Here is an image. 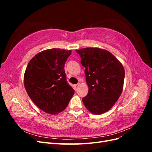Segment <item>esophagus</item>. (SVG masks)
<instances>
[{"mask_svg": "<svg viewBox=\"0 0 152 152\" xmlns=\"http://www.w3.org/2000/svg\"><path fill=\"white\" fill-rule=\"evenodd\" d=\"M80 86V84L79 83H78L77 84H75V89H77L78 88H79Z\"/></svg>", "mask_w": 152, "mask_h": 152, "instance_id": "1", "label": "esophagus"}]
</instances>
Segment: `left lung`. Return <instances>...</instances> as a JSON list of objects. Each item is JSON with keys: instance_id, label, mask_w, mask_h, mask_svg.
<instances>
[{"instance_id": "obj_1", "label": "left lung", "mask_w": 152, "mask_h": 152, "mask_svg": "<svg viewBox=\"0 0 152 152\" xmlns=\"http://www.w3.org/2000/svg\"><path fill=\"white\" fill-rule=\"evenodd\" d=\"M85 69L89 91L82 98L86 108L95 115L111 109L122 94L125 70L118 59L107 50L98 48L76 49Z\"/></svg>"}]
</instances>
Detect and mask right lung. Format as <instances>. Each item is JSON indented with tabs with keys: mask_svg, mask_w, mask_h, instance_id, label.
Segmentation results:
<instances>
[{
	"mask_svg": "<svg viewBox=\"0 0 152 152\" xmlns=\"http://www.w3.org/2000/svg\"><path fill=\"white\" fill-rule=\"evenodd\" d=\"M71 50L57 48L42 50L31 59L24 74L29 97L45 113L56 115L66 108L74 90L66 79L64 66Z\"/></svg>",
	"mask_w": 152,
	"mask_h": 152,
	"instance_id": "obj_1",
	"label": "right lung"
}]
</instances>
